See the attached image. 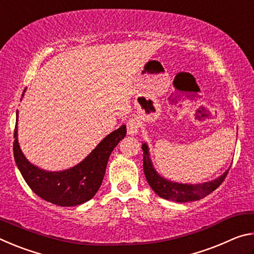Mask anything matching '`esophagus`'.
Masks as SVG:
<instances>
[{"label":"esophagus","mask_w":254,"mask_h":254,"mask_svg":"<svg viewBox=\"0 0 254 254\" xmlns=\"http://www.w3.org/2000/svg\"><path fill=\"white\" fill-rule=\"evenodd\" d=\"M127 133L130 135H135L137 132H139V122L136 121V120H130L127 123Z\"/></svg>","instance_id":"esophagus-1"}]
</instances>
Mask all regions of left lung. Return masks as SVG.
Here are the masks:
<instances>
[{
    "mask_svg": "<svg viewBox=\"0 0 254 254\" xmlns=\"http://www.w3.org/2000/svg\"><path fill=\"white\" fill-rule=\"evenodd\" d=\"M143 150V171L145 178L148 180V184L152 190L156 192L161 198L177 201V203H186V201L198 200L204 198L205 196L209 195L214 191L220 185L224 182L227 173L230 169H227L224 174L221 175L216 179L210 180V182L201 183V184H182L171 182L166 179L158 174V171L154 169L151 158H150L149 147L147 143L142 144Z\"/></svg>",
    "mask_w": 254,
    "mask_h": 254,
    "instance_id": "obj_1",
    "label": "left lung"
}]
</instances>
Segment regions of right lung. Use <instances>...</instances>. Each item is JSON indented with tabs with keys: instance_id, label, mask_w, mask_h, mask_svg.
I'll return each instance as SVG.
<instances>
[{
	"instance_id": "add662e5",
	"label": "right lung",
	"mask_w": 254,
	"mask_h": 254,
	"mask_svg": "<svg viewBox=\"0 0 254 254\" xmlns=\"http://www.w3.org/2000/svg\"><path fill=\"white\" fill-rule=\"evenodd\" d=\"M18 119L19 111H16L13 154L21 175L33 192L42 199L67 207L84 204L95 196L104 178L112 151L127 134V127H120L118 130L107 134L76 166L65 170L49 171L34 166L25 158L18 140Z\"/></svg>"
}]
</instances>
